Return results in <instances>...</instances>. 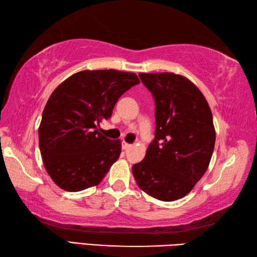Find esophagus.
<instances>
[{
  "instance_id": "obj_1",
  "label": "esophagus",
  "mask_w": 257,
  "mask_h": 257,
  "mask_svg": "<svg viewBox=\"0 0 257 257\" xmlns=\"http://www.w3.org/2000/svg\"><path fill=\"white\" fill-rule=\"evenodd\" d=\"M121 147H122L123 150H127V149L130 148V147H132V145L127 144V143H125V141H122V143H121Z\"/></svg>"
}]
</instances>
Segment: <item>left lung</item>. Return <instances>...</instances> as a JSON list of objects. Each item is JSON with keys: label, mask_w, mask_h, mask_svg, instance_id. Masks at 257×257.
<instances>
[{"label": "left lung", "mask_w": 257, "mask_h": 257, "mask_svg": "<svg viewBox=\"0 0 257 257\" xmlns=\"http://www.w3.org/2000/svg\"><path fill=\"white\" fill-rule=\"evenodd\" d=\"M139 77L155 99L156 133L145 159L133 166L134 178L158 200L181 199L203 177L214 150L211 109L198 87L181 75Z\"/></svg>", "instance_id": "8db88e82"}]
</instances>
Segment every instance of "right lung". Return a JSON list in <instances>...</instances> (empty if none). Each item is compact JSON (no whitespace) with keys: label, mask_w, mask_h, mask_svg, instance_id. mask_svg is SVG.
Instances as JSON below:
<instances>
[{"label":"right lung","mask_w":257,"mask_h":257,"mask_svg":"<svg viewBox=\"0 0 257 257\" xmlns=\"http://www.w3.org/2000/svg\"><path fill=\"white\" fill-rule=\"evenodd\" d=\"M137 75L83 70L70 76L48 98L38 128L47 173L59 188L78 192L99 184L120 156V140L98 133L122 94L139 84Z\"/></svg>","instance_id":"obj_1"}]
</instances>
